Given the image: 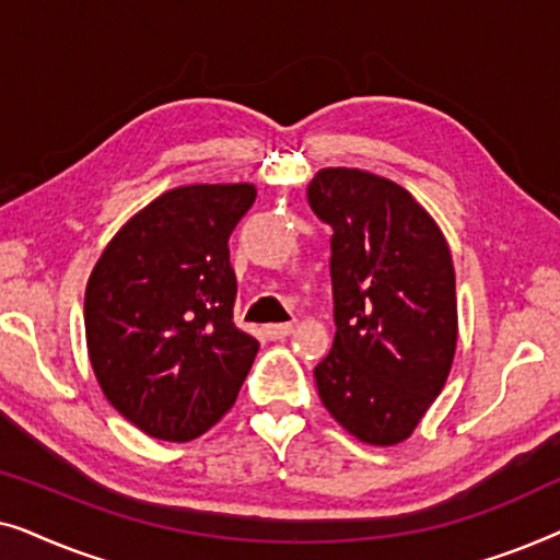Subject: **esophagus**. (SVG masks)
Returning a JSON list of instances; mask_svg holds the SVG:
<instances>
[{"instance_id":"esophagus-1","label":"esophagus","mask_w":560,"mask_h":560,"mask_svg":"<svg viewBox=\"0 0 560 560\" xmlns=\"http://www.w3.org/2000/svg\"><path fill=\"white\" fill-rule=\"evenodd\" d=\"M293 331H295L293 324H270V326H265V336H267V339H272V341L285 339V336H290Z\"/></svg>"}]
</instances>
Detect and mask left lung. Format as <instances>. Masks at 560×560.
<instances>
[{
	"label": "left lung",
	"instance_id": "left-lung-1",
	"mask_svg": "<svg viewBox=\"0 0 560 560\" xmlns=\"http://www.w3.org/2000/svg\"><path fill=\"white\" fill-rule=\"evenodd\" d=\"M311 209L331 224L334 347L316 374L357 441H408L446 385L458 341L456 272L441 226L410 190L359 167H324Z\"/></svg>",
	"mask_w": 560,
	"mask_h": 560
}]
</instances>
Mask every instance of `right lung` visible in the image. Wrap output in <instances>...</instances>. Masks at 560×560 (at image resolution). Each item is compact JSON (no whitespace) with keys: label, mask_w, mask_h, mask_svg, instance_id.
<instances>
[{"label":"right lung","mask_w":560,"mask_h":560,"mask_svg":"<svg viewBox=\"0 0 560 560\" xmlns=\"http://www.w3.org/2000/svg\"><path fill=\"white\" fill-rule=\"evenodd\" d=\"M252 183L165 190L112 236L86 282L91 370L142 433L186 443L232 408L259 343L232 320L226 240Z\"/></svg>","instance_id":"1"}]
</instances>
